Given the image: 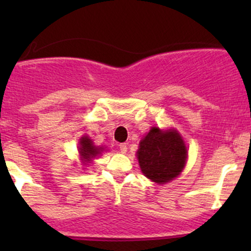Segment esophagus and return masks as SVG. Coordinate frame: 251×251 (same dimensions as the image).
Wrapping results in <instances>:
<instances>
[{
    "instance_id": "esophagus-1",
    "label": "esophagus",
    "mask_w": 251,
    "mask_h": 251,
    "mask_svg": "<svg viewBox=\"0 0 251 251\" xmlns=\"http://www.w3.org/2000/svg\"><path fill=\"white\" fill-rule=\"evenodd\" d=\"M119 149H120V152H122V153H126V151H127V145H126L125 143H122L119 145Z\"/></svg>"
}]
</instances>
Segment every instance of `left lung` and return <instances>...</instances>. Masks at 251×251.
Instances as JSON below:
<instances>
[{"label": "left lung", "instance_id": "1", "mask_svg": "<svg viewBox=\"0 0 251 251\" xmlns=\"http://www.w3.org/2000/svg\"><path fill=\"white\" fill-rule=\"evenodd\" d=\"M138 162L143 174L155 183H168L185 165L188 150L177 131L152 127L139 144Z\"/></svg>", "mask_w": 251, "mask_h": 251}]
</instances>
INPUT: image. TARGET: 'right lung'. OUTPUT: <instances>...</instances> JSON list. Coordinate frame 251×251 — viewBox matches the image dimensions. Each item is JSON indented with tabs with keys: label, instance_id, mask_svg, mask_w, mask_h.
I'll list each match as a JSON object with an SVG mask.
<instances>
[{
	"label": "right lung",
	"instance_id": "add662e5",
	"mask_svg": "<svg viewBox=\"0 0 251 251\" xmlns=\"http://www.w3.org/2000/svg\"><path fill=\"white\" fill-rule=\"evenodd\" d=\"M100 151H101V149H98L97 146H94L88 137H82L80 139V154L86 163H88L92 158L100 153Z\"/></svg>",
	"mask_w": 251,
	"mask_h": 251
}]
</instances>
